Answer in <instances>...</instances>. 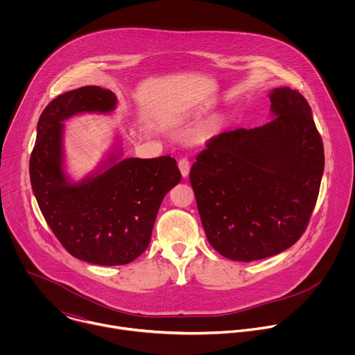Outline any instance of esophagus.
<instances>
[{
	"label": "esophagus",
	"instance_id": "esophagus-1",
	"mask_svg": "<svg viewBox=\"0 0 355 355\" xmlns=\"http://www.w3.org/2000/svg\"><path fill=\"white\" fill-rule=\"evenodd\" d=\"M178 168H180L182 177H188L189 168H191V164H189L188 159H180V160H178Z\"/></svg>",
	"mask_w": 355,
	"mask_h": 355
}]
</instances>
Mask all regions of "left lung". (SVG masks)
Wrapping results in <instances>:
<instances>
[{
  "label": "left lung",
  "instance_id": "obj_1",
  "mask_svg": "<svg viewBox=\"0 0 355 355\" xmlns=\"http://www.w3.org/2000/svg\"><path fill=\"white\" fill-rule=\"evenodd\" d=\"M270 99L274 119L214 136L189 171L208 241L233 261L293 245L320 189L324 150L308 101L289 87L272 89Z\"/></svg>",
  "mask_w": 355,
  "mask_h": 355
}]
</instances>
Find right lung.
Masks as SVG:
<instances>
[{"instance_id":"add662e5","label":"right lung","mask_w":355,"mask_h":355,"mask_svg":"<svg viewBox=\"0 0 355 355\" xmlns=\"http://www.w3.org/2000/svg\"><path fill=\"white\" fill-rule=\"evenodd\" d=\"M116 95L87 85L59 95L42 112L29 160L33 193L44 220L70 254L96 266H123L148 247L166 193L181 181L175 159H121L71 182L63 168V121L115 110Z\"/></svg>"}]
</instances>
